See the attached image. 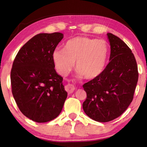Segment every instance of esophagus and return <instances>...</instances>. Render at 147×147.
<instances>
[{"label": "esophagus", "instance_id": "34e87169", "mask_svg": "<svg viewBox=\"0 0 147 147\" xmlns=\"http://www.w3.org/2000/svg\"><path fill=\"white\" fill-rule=\"evenodd\" d=\"M65 90L69 93V94H71V93H72L74 90H75V87L73 85L71 84H68L65 86Z\"/></svg>", "mask_w": 147, "mask_h": 147}]
</instances>
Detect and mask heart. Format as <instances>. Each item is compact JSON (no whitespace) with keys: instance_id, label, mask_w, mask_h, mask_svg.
I'll use <instances>...</instances> for the list:
<instances>
[{"instance_id":"b5f03b06","label":"heart","mask_w":147,"mask_h":147,"mask_svg":"<svg viewBox=\"0 0 147 147\" xmlns=\"http://www.w3.org/2000/svg\"><path fill=\"white\" fill-rule=\"evenodd\" d=\"M108 52L105 41L78 36L68 40L64 49H55L53 59L57 72L61 76H67L76 61L77 74L87 79H92L104 69Z\"/></svg>"}]
</instances>
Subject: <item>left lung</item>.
Listing matches in <instances>:
<instances>
[{
    "mask_svg": "<svg viewBox=\"0 0 147 147\" xmlns=\"http://www.w3.org/2000/svg\"><path fill=\"white\" fill-rule=\"evenodd\" d=\"M110 44V62L98 76L84 84L87 98L85 113L99 122L117 119L133 100L138 79L134 53L121 39L107 34Z\"/></svg>",
    "mask_w": 147,
    "mask_h": 147,
    "instance_id": "1",
    "label": "left lung"
}]
</instances>
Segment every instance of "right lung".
Listing matches in <instances>:
<instances>
[{"mask_svg":"<svg viewBox=\"0 0 147 147\" xmlns=\"http://www.w3.org/2000/svg\"><path fill=\"white\" fill-rule=\"evenodd\" d=\"M62 34H39L21 48L10 72L12 92L20 112L38 123L53 120L67 96L63 78L54 69L53 52Z\"/></svg>","mask_w":147,"mask_h":147,"instance_id":"1","label":"right lung"}]
</instances>
